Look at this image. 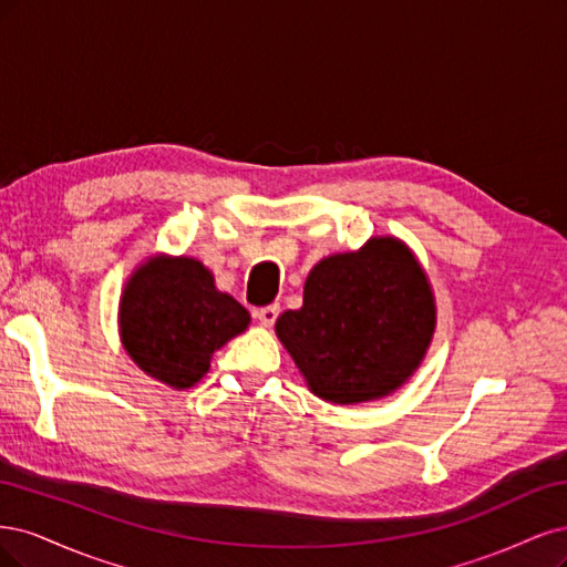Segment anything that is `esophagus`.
I'll return each mask as SVG.
<instances>
[{
	"label": "esophagus",
	"instance_id": "34e87169",
	"mask_svg": "<svg viewBox=\"0 0 567 567\" xmlns=\"http://www.w3.org/2000/svg\"><path fill=\"white\" fill-rule=\"evenodd\" d=\"M278 316H280V306H278V303L266 306V308H261L259 313H257V318H259V322H261L264 327H270L272 322L278 320Z\"/></svg>",
	"mask_w": 567,
	"mask_h": 567
}]
</instances>
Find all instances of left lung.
Returning a JSON list of instances; mask_svg holds the SVG:
<instances>
[{"label":"left lung","instance_id":"left-lung-1","mask_svg":"<svg viewBox=\"0 0 567 567\" xmlns=\"http://www.w3.org/2000/svg\"><path fill=\"white\" fill-rule=\"evenodd\" d=\"M435 327L426 276L393 237L322 259L303 306L276 322L310 391L330 403H362L398 389L422 362Z\"/></svg>","mask_w":567,"mask_h":567}]
</instances>
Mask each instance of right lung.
Returning a JSON list of instances; mask_svg holds the SVG:
<instances>
[{"mask_svg": "<svg viewBox=\"0 0 567 567\" xmlns=\"http://www.w3.org/2000/svg\"><path fill=\"white\" fill-rule=\"evenodd\" d=\"M249 313L214 287L195 259H153L122 297V341L138 368L172 389H188L209 370L214 351L247 330Z\"/></svg>", "mask_w": 567, "mask_h": 567, "instance_id": "right-lung-1", "label": "right lung"}]
</instances>
